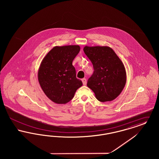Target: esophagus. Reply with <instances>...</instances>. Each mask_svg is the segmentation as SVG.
I'll use <instances>...</instances> for the list:
<instances>
[{
    "instance_id": "1",
    "label": "esophagus",
    "mask_w": 159,
    "mask_h": 159,
    "mask_svg": "<svg viewBox=\"0 0 159 159\" xmlns=\"http://www.w3.org/2000/svg\"><path fill=\"white\" fill-rule=\"evenodd\" d=\"M82 82H83V84L84 85H86V83H87V82H86V79H85V78H83L82 79Z\"/></svg>"
}]
</instances>
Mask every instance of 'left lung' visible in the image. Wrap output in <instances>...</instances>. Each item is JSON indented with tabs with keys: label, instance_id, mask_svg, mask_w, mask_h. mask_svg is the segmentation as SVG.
Returning <instances> with one entry per match:
<instances>
[{
	"label": "left lung",
	"instance_id": "obj_1",
	"mask_svg": "<svg viewBox=\"0 0 159 159\" xmlns=\"http://www.w3.org/2000/svg\"><path fill=\"white\" fill-rule=\"evenodd\" d=\"M83 51L94 69L88 80V87L100 102L116 98L126 82V70L121 60L112 48L107 46H85Z\"/></svg>",
	"mask_w": 159,
	"mask_h": 159
}]
</instances>
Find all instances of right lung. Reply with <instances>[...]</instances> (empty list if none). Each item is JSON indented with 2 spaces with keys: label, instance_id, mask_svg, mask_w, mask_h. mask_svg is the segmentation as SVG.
<instances>
[{
  "label": "right lung",
  "instance_id": "1",
  "mask_svg": "<svg viewBox=\"0 0 159 159\" xmlns=\"http://www.w3.org/2000/svg\"><path fill=\"white\" fill-rule=\"evenodd\" d=\"M79 45L56 46L42 61L38 81L46 97L58 104H65L83 85L76 78L73 61L79 53Z\"/></svg>",
  "mask_w": 159,
  "mask_h": 159
}]
</instances>
